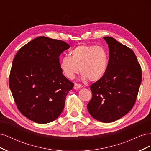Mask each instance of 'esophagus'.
<instances>
[{
	"label": "esophagus",
	"mask_w": 151,
	"mask_h": 151,
	"mask_svg": "<svg viewBox=\"0 0 151 151\" xmlns=\"http://www.w3.org/2000/svg\"><path fill=\"white\" fill-rule=\"evenodd\" d=\"M82 85L81 84H77V83H76L74 84V89H80L81 88H82Z\"/></svg>",
	"instance_id": "obj_1"
}]
</instances>
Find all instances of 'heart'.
I'll list each match as a JSON object with an SVG mask.
<instances>
[{
	"instance_id": "1",
	"label": "heart",
	"mask_w": 151,
	"mask_h": 151,
	"mask_svg": "<svg viewBox=\"0 0 151 151\" xmlns=\"http://www.w3.org/2000/svg\"><path fill=\"white\" fill-rule=\"evenodd\" d=\"M70 57H63L60 61V69L66 77L73 79L79 68L84 80L96 82L102 79L108 67L107 51L96 45H82L70 52Z\"/></svg>"
}]
</instances>
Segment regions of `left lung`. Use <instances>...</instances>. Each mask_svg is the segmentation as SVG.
Returning a JSON list of instances; mask_svg holds the SVG:
<instances>
[{"label":"left lung","mask_w":151,"mask_h":151,"mask_svg":"<svg viewBox=\"0 0 151 151\" xmlns=\"http://www.w3.org/2000/svg\"><path fill=\"white\" fill-rule=\"evenodd\" d=\"M109 48V63L102 79L91 86L88 110L94 119L110 123L133 108L142 81V70L134 52L112 37L103 38Z\"/></svg>","instance_id":"1"}]
</instances>
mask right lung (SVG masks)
<instances>
[{
	"label": "right lung",
	"instance_id": "obj_1",
	"mask_svg": "<svg viewBox=\"0 0 151 151\" xmlns=\"http://www.w3.org/2000/svg\"><path fill=\"white\" fill-rule=\"evenodd\" d=\"M69 45L39 36L21 48L14 58L9 80L19 111L36 123L56 120L74 84L63 75L59 57Z\"/></svg>",
	"mask_w": 151,
	"mask_h": 151
}]
</instances>
